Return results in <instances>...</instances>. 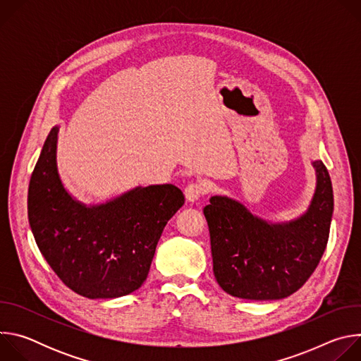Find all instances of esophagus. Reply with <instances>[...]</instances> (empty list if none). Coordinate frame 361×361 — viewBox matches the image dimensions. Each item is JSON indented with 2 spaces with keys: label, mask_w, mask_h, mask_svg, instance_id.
I'll return each mask as SVG.
<instances>
[{
  "label": "esophagus",
  "mask_w": 361,
  "mask_h": 361,
  "mask_svg": "<svg viewBox=\"0 0 361 361\" xmlns=\"http://www.w3.org/2000/svg\"><path fill=\"white\" fill-rule=\"evenodd\" d=\"M205 192H207V188L201 183H191L184 188V195L190 202L200 200L202 195H205Z\"/></svg>",
  "instance_id": "34e87169"
}]
</instances>
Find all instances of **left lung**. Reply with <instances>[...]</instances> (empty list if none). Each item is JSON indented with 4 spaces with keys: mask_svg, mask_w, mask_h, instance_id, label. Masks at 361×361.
I'll return each mask as SVG.
<instances>
[{
    "mask_svg": "<svg viewBox=\"0 0 361 361\" xmlns=\"http://www.w3.org/2000/svg\"><path fill=\"white\" fill-rule=\"evenodd\" d=\"M313 166L317 173L313 201L294 221L269 224L228 197H212L205 205L213 271L226 293L247 300H279L295 293L314 273L327 247L334 200L326 166L322 161Z\"/></svg>",
    "mask_w": 361,
    "mask_h": 361,
    "instance_id": "1",
    "label": "left lung"
}]
</instances>
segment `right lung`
Listing matches in <instances>:
<instances>
[{
    "mask_svg": "<svg viewBox=\"0 0 361 361\" xmlns=\"http://www.w3.org/2000/svg\"><path fill=\"white\" fill-rule=\"evenodd\" d=\"M57 134L49 131L28 185V221L44 259L73 291L116 298L141 287L169 220L184 204L171 184L138 187L87 205L66 191L57 171Z\"/></svg>",
    "mask_w": 361,
    "mask_h": 361,
    "instance_id": "obj_1",
    "label": "right lung"
}]
</instances>
